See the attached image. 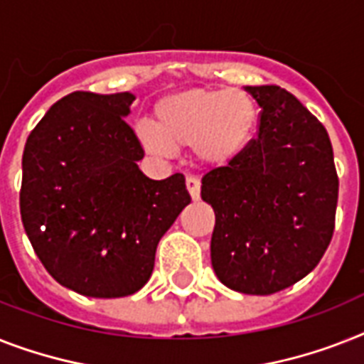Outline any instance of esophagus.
<instances>
[{
    "label": "esophagus",
    "instance_id": "1",
    "mask_svg": "<svg viewBox=\"0 0 364 364\" xmlns=\"http://www.w3.org/2000/svg\"><path fill=\"white\" fill-rule=\"evenodd\" d=\"M187 191L192 200H200V181L196 177H187Z\"/></svg>",
    "mask_w": 364,
    "mask_h": 364
}]
</instances>
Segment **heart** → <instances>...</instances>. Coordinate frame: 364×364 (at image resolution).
Wrapping results in <instances>:
<instances>
[{
  "instance_id": "obj_1",
  "label": "heart",
  "mask_w": 364,
  "mask_h": 364,
  "mask_svg": "<svg viewBox=\"0 0 364 364\" xmlns=\"http://www.w3.org/2000/svg\"><path fill=\"white\" fill-rule=\"evenodd\" d=\"M153 117L155 125L138 123L134 129L149 155L168 159L179 147H192L200 164L224 166L249 147L259 108L245 91L191 87L156 100Z\"/></svg>"
}]
</instances>
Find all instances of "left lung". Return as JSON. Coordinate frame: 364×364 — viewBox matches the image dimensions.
I'll return each mask as SVG.
<instances>
[{"label": "left lung", "mask_w": 364, "mask_h": 364, "mask_svg": "<svg viewBox=\"0 0 364 364\" xmlns=\"http://www.w3.org/2000/svg\"><path fill=\"white\" fill-rule=\"evenodd\" d=\"M258 136L202 179L215 211L211 264L224 286L271 295L320 264L335 230L338 176L326 127L279 85H247Z\"/></svg>", "instance_id": "1"}]
</instances>
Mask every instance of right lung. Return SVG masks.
Segmentation results:
<instances>
[{"mask_svg": "<svg viewBox=\"0 0 364 364\" xmlns=\"http://www.w3.org/2000/svg\"><path fill=\"white\" fill-rule=\"evenodd\" d=\"M134 95L75 91L28 136L20 215L38 259L65 288L125 297L146 284L156 245L191 203L181 173H141L125 117Z\"/></svg>", "mask_w": 364, "mask_h": 364, "instance_id": "add662e5", "label": "right lung"}]
</instances>
